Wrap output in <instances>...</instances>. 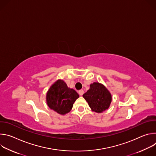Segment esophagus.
<instances>
[{"label":"esophagus","instance_id":"esophagus-1","mask_svg":"<svg viewBox=\"0 0 156 156\" xmlns=\"http://www.w3.org/2000/svg\"><path fill=\"white\" fill-rule=\"evenodd\" d=\"M78 94L80 95V96H82L83 94H84V91L83 90H81L78 91Z\"/></svg>","mask_w":156,"mask_h":156}]
</instances>
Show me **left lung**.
<instances>
[{
  "instance_id": "1",
  "label": "left lung",
  "mask_w": 156,
  "mask_h": 156,
  "mask_svg": "<svg viewBox=\"0 0 156 156\" xmlns=\"http://www.w3.org/2000/svg\"><path fill=\"white\" fill-rule=\"evenodd\" d=\"M83 97L91 110L97 113H101L108 109L112 102V96L110 92L103 84L98 82L91 84L90 89Z\"/></svg>"
}]
</instances>
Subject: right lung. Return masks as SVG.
Instances as JSON below:
<instances>
[{
	"label": "right lung",
	"instance_id": "1",
	"mask_svg": "<svg viewBox=\"0 0 156 156\" xmlns=\"http://www.w3.org/2000/svg\"><path fill=\"white\" fill-rule=\"evenodd\" d=\"M78 94L68 87L62 80H58L49 88L46 95V101L50 108L60 115H65L72 110Z\"/></svg>",
	"mask_w": 156,
	"mask_h": 156
}]
</instances>
